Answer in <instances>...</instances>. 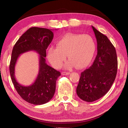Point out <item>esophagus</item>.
Instances as JSON below:
<instances>
[{
  "label": "esophagus",
  "instance_id": "1",
  "mask_svg": "<svg viewBox=\"0 0 128 128\" xmlns=\"http://www.w3.org/2000/svg\"><path fill=\"white\" fill-rule=\"evenodd\" d=\"M62 75H69V74H70V73L68 72H62Z\"/></svg>",
  "mask_w": 128,
  "mask_h": 128
}]
</instances>
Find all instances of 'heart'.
I'll use <instances>...</instances> for the list:
<instances>
[{"mask_svg":"<svg viewBox=\"0 0 128 128\" xmlns=\"http://www.w3.org/2000/svg\"><path fill=\"white\" fill-rule=\"evenodd\" d=\"M57 46H50L47 49V57L54 68L62 66L66 55L69 60L66 67L71 68L74 66L83 68L90 63L95 55L96 44L88 34L66 33L57 40Z\"/></svg>","mask_w":128,"mask_h":128,"instance_id":"obj_1","label":"heart"}]
</instances>
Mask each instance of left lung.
Returning a JSON list of instances; mask_svg holds the SVG:
<instances>
[{
  "label": "left lung",
  "instance_id": "8db88e82",
  "mask_svg": "<svg viewBox=\"0 0 128 128\" xmlns=\"http://www.w3.org/2000/svg\"><path fill=\"white\" fill-rule=\"evenodd\" d=\"M97 41V55L89 68L81 73L76 88L80 99L92 102L106 94L113 84L118 71L115 48L107 36L92 26Z\"/></svg>",
  "mask_w": 128,
  "mask_h": 128
}]
</instances>
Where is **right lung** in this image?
Here are the masks:
<instances>
[{
    "mask_svg": "<svg viewBox=\"0 0 128 128\" xmlns=\"http://www.w3.org/2000/svg\"><path fill=\"white\" fill-rule=\"evenodd\" d=\"M54 38L51 30L33 27L24 33L13 48L10 64V77L15 88L24 100L35 105L43 104L52 98L56 82L61 73L46 62V49ZM34 50L39 54V72L34 83L30 86H21L14 76L16 60L21 54Z\"/></svg>",
    "mask_w": 128,
    "mask_h": 128,
    "instance_id": "right-lung-1",
    "label": "right lung"
}]
</instances>
